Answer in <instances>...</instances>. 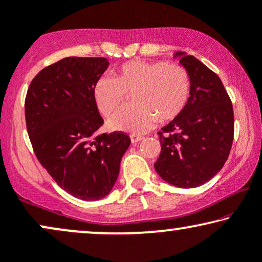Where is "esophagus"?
<instances>
[{
    "instance_id": "1",
    "label": "esophagus",
    "mask_w": 262,
    "mask_h": 262,
    "mask_svg": "<svg viewBox=\"0 0 262 262\" xmlns=\"http://www.w3.org/2000/svg\"><path fill=\"white\" fill-rule=\"evenodd\" d=\"M130 140H132V142H133V144H137V142L142 140V137H141V135L132 134V135H130Z\"/></svg>"
}]
</instances>
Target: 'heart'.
I'll return each mask as SVG.
<instances>
[{"label":"heart","mask_w":262,"mask_h":262,"mask_svg":"<svg viewBox=\"0 0 262 262\" xmlns=\"http://www.w3.org/2000/svg\"><path fill=\"white\" fill-rule=\"evenodd\" d=\"M190 89V76L183 66L135 59L121 65L115 78H99L93 98L99 111L110 116L120 108L127 94H133V105L116 112L107 124L114 130L141 134L154 127L157 118L160 122L177 118L186 107Z\"/></svg>","instance_id":"heart-1"}]
</instances>
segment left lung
Listing matches in <instances>:
<instances>
[{
  "mask_svg": "<svg viewBox=\"0 0 262 262\" xmlns=\"http://www.w3.org/2000/svg\"><path fill=\"white\" fill-rule=\"evenodd\" d=\"M191 81L184 111L158 132L161 154L155 169L177 187L201 186L214 178L230 155L234 118L219 76L184 52L175 53Z\"/></svg>",
  "mask_w": 262,
  "mask_h": 262,
  "instance_id": "1",
  "label": "left lung"
}]
</instances>
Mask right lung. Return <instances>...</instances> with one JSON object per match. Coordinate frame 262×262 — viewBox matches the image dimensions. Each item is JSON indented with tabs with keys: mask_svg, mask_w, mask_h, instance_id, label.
<instances>
[{
	"mask_svg": "<svg viewBox=\"0 0 262 262\" xmlns=\"http://www.w3.org/2000/svg\"><path fill=\"white\" fill-rule=\"evenodd\" d=\"M106 58L69 57L32 79L25 98L28 134L36 157L71 196L98 201L107 196L130 145L122 132L95 135L104 120L93 98Z\"/></svg>",
	"mask_w": 262,
	"mask_h": 262,
	"instance_id": "right-lung-1",
	"label": "right lung"
}]
</instances>
